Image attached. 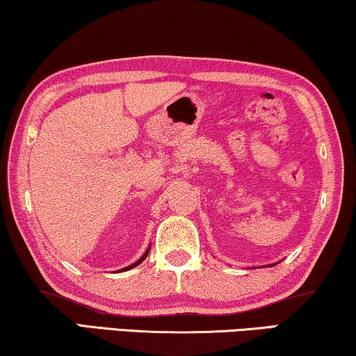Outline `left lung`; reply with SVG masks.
Segmentation results:
<instances>
[{"label": "left lung", "instance_id": "obj_1", "mask_svg": "<svg viewBox=\"0 0 356 356\" xmlns=\"http://www.w3.org/2000/svg\"><path fill=\"white\" fill-rule=\"evenodd\" d=\"M273 265H277V264H268V265H267V267H273Z\"/></svg>", "mask_w": 356, "mask_h": 356}]
</instances>
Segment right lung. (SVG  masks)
Listing matches in <instances>:
<instances>
[{
    "label": "right lung",
    "mask_w": 356,
    "mask_h": 356,
    "mask_svg": "<svg viewBox=\"0 0 356 356\" xmlns=\"http://www.w3.org/2000/svg\"><path fill=\"white\" fill-rule=\"evenodd\" d=\"M148 252H150V246H148V249H147V251L144 252V256H142V257L139 259V261H136V262L132 264V265H127V267H124V268H123V272H126V270H131V268H134V267H137V265H139V264L144 262V261H145V257L148 256Z\"/></svg>",
    "instance_id": "obj_1"
}]
</instances>
